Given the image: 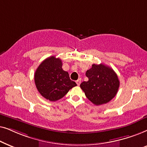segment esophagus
I'll use <instances>...</instances> for the list:
<instances>
[{
  "instance_id": "1",
  "label": "esophagus",
  "mask_w": 147,
  "mask_h": 147,
  "mask_svg": "<svg viewBox=\"0 0 147 147\" xmlns=\"http://www.w3.org/2000/svg\"><path fill=\"white\" fill-rule=\"evenodd\" d=\"M76 83H77V85H80V84H81V79H79L77 81H76Z\"/></svg>"
}]
</instances>
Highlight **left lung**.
<instances>
[{
    "instance_id": "left-lung-1",
    "label": "left lung",
    "mask_w": 147,
    "mask_h": 147,
    "mask_svg": "<svg viewBox=\"0 0 147 147\" xmlns=\"http://www.w3.org/2000/svg\"><path fill=\"white\" fill-rule=\"evenodd\" d=\"M88 81H83L81 89L93 104L99 105L108 103L116 96L120 87L118 75L112 68L103 64H93L86 72Z\"/></svg>"
}]
</instances>
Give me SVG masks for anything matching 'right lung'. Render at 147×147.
<instances>
[{
	"label": "right lung",
	"mask_w": 147,
	"mask_h": 147,
	"mask_svg": "<svg viewBox=\"0 0 147 147\" xmlns=\"http://www.w3.org/2000/svg\"><path fill=\"white\" fill-rule=\"evenodd\" d=\"M60 58L50 56L40 64L35 72L36 88L44 98L56 101L63 97L70 89L77 86L70 79L68 72L62 69Z\"/></svg>",
	"instance_id": "add662e5"
}]
</instances>
